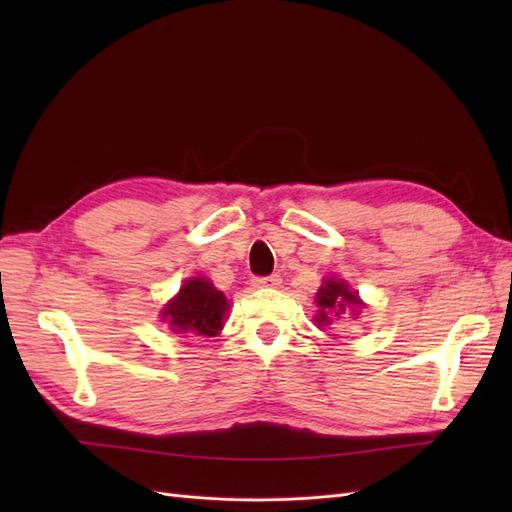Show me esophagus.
Returning a JSON list of instances; mask_svg holds the SVG:
<instances>
[{
	"label": "esophagus",
	"mask_w": 512,
	"mask_h": 512,
	"mask_svg": "<svg viewBox=\"0 0 512 512\" xmlns=\"http://www.w3.org/2000/svg\"><path fill=\"white\" fill-rule=\"evenodd\" d=\"M256 288H280L282 286V277L280 275H267V277H256L252 282Z\"/></svg>",
	"instance_id": "1"
}]
</instances>
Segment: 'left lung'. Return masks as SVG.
I'll list each match as a JSON object with an SVG mask.
<instances>
[{
  "instance_id": "left-lung-1",
  "label": "left lung",
  "mask_w": 512,
  "mask_h": 512,
  "mask_svg": "<svg viewBox=\"0 0 512 512\" xmlns=\"http://www.w3.org/2000/svg\"><path fill=\"white\" fill-rule=\"evenodd\" d=\"M316 316L314 322L318 327H327V324H333L342 314H346V309H352V312H359V309L365 305L359 299V292L350 290V286L344 280H335V277H327L322 282V286L316 292ZM359 318V314H356Z\"/></svg>"
}]
</instances>
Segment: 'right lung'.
I'll list each match as a JSON object with an SVG mask.
<instances>
[{"mask_svg":"<svg viewBox=\"0 0 512 512\" xmlns=\"http://www.w3.org/2000/svg\"><path fill=\"white\" fill-rule=\"evenodd\" d=\"M228 309L230 303L224 292L215 288L211 280L190 277L160 314L175 333H188V337H218L224 329Z\"/></svg>","mask_w":512,"mask_h":512,"instance_id":"add662e5","label":"right lung"}]
</instances>
